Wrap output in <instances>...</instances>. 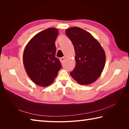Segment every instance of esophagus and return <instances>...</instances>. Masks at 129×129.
I'll return each instance as SVG.
<instances>
[{
	"label": "esophagus",
	"instance_id": "34e87169",
	"mask_svg": "<svg viewBox=\"0 0 129 129\" xmlns=\"http://www.w3.org/2000/svg\"><path fill=\"white\" fill-rule=\"evenodd\" d=\"M65 58L64 57H61V58L60 59V62H61V63H63L64 62V61H65Z\"/></svg>",
	"mask_w": 129,
	"mask_h": 129
}]
</instances>
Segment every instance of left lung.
Listing matches in <instances>:
<instances>
[{"label":"left lung","instance_id":"8db88e82","mask_svg":"<svg viewBox=\"0 0 129 129\" xmlns=\"http://www.w3.org/2000/svg\"><path fill=\"white\" fill-rule=\"evenodd\" d=\"M75 52L76 65L70 75L79 84L89 85L100 77L105 65V53L100 43L90 33L79 27L65 31Z\"/></svg>","mask_w":129,"mask_h":129}]
</instances>
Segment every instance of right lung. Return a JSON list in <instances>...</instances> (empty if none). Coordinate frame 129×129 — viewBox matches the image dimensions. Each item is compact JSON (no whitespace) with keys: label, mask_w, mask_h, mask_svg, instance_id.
Instances as JSON below:
<instances>
[{"label":"right lung","mask_w":129,"mask_h":129,"mask_svg":"<svg viewBox=\"0 0 129 129\" xmlns=\"http://www.w3.org/2000/svg\"><path fill=\"white\" fill-rule=\"evenodd\" d=\"M58 34L56 28L46 29L34 35L24 49V68L30 79L38 85H50L61 69V63L55 57V42Z\"/></svg>","instance_id":"add662e5"}]
</instances>
